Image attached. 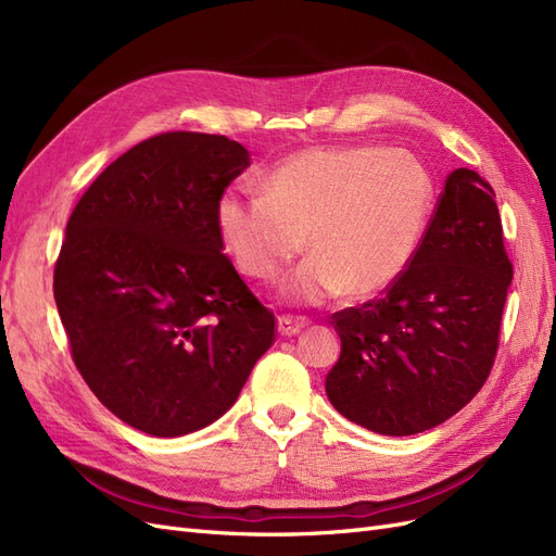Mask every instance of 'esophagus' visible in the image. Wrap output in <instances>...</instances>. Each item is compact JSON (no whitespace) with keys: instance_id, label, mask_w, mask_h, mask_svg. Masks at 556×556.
I'll use <instances>...</instances> for the list:
<instances>
[{"instance_id":"34e87169","label":"esophagus","mask_w":556,"mask_h":556,"mask_svg":"<svg viewBox=\"0 0 556 556\" xmlns=\"http://www.w3.org/2000/svg\"><path fill=\"white\" fill-rule=\"evenodd\" d=\"M308 323L304 317H290V315H282L278 317V333L280 336H296L301 329H304Z\"/></svg>"}]
</instances>
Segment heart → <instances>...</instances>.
I'll use <instances>...</instances> for the list:
<instances>
[{"label":"heart","mask_w":556,"mask_h":556,"mask_svg":"<svg viewBox=\"0 0 556 556\" xmlns=\"http://www.w3.org/2000/svg\"><path fill=\"white\" fill-rule=\"evenodd\" d=\"M435 201L427 166L384 146H315L285 157L264 192L227 188L217 237L248 278L271 282L306 245L313 257L285 282L292 304L350 292L368 299L408 271Z\"/></svg>","instance_id":"heart-1"}]
</instances>
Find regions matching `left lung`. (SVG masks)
<instances>
[{"label": "left lung", "instance_id": "obj_1", "mask_svg": "<svg viewBox=\"0 0 556 556\" xmlns=\"http://www.w3.org/2000/svg\"><path fill=\"white\" fill-rule=\"evenodd\" d=\"M492 185L454 169L415 257L390 290L333 315L331 406L382 435L443 425L490 378L513 280Z\"/></svg>", "mask_w": 556, "mask_h": 556}]
</instances>
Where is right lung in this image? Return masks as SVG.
<instances>
[{
	"instance_id": "right-lung-1",
	"label": "right lung",
	"mask_w": 556,
	"mask_h": 556,
	"mask_svg": "<svg viewBox=\"0 0 556 556\" xmlns=\"http://www.w3.org/2000/svg\"><path fill=\"white\" fill-rule=\"evenodd\" d=\"M248 166V150L220 134H157L109 164L66 223L53 292L72 359L143 433L215 422L274 343V313L215 227L217 197Z\"/></svg>"
}]
</instances>
